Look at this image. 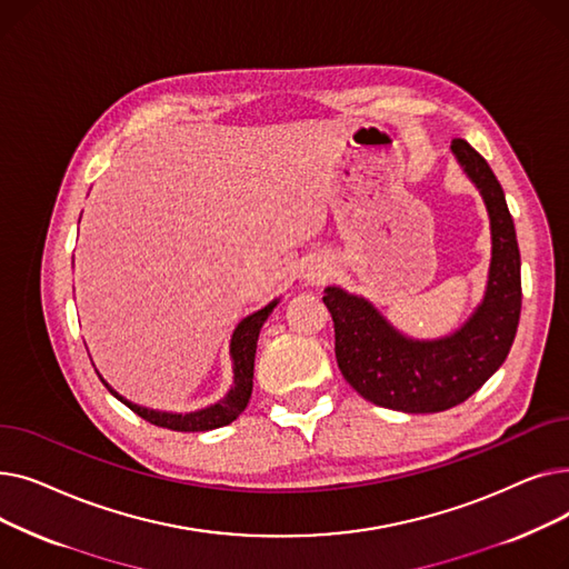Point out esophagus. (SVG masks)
Wrapping results in <instances>:
<instances>
[{"mask_svg": "<svg viewBox=\"0 0 569 569\" xmlns=\"http://www.w3.org/2000/svg\"><path fill=\"white\" fill-rule=\"evenodd\" d=\"M330 264L327 262H313V264H309V269H307V279L311 281V283H322L327 277H330Z\"/></svg>", "mask_w": 569, "mask_h": 569, "instance_id": "esophagus-1", "label": "esophagus"}]
</instances>
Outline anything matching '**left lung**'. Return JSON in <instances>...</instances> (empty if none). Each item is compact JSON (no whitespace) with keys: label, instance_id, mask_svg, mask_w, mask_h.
<instances>
[{"label":"left lung","instance_id":"left-lung-1","mask_svg":"<svg viewBox=\"0 0 569 569\" xmlns=\"http://www.w3.org/2000/svg\"><path fill=\"white\" fill-rule=\"evenodd\" d=\"M463 170L482 191L493 234L489 288L482 307L452 337L410 341L395 332L362 297L327 288L322 302L335 320V352L343 378L367 401L403 412H440L463 403L498 371L521 316V256L510 209L489 163L452 140Z\"/></svg>","mask_w":569,"mask_h":569}]
</instances>
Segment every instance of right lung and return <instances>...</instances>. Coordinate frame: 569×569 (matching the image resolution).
<instances>
[{
	"mask_svg": "<svg viewBox=\"0 0 569 569\" xmlns=\"http://www.w3.org/2000/svg\"><path fill=\"white\" fill-rule=\"evenodd\" d=\"M277 302L267 305L264 309H260L258 313L244 318L242 322L237 325V330L232 335V343H230V352H232V365H234V385L232 390L228 392L226 399H221L219 403L209 406L204 410L198 412H189V415H172V412H157V410H147L140 406H133L131 401L119 397L108 382H103L110 395H114L124 406H129L136 415H140L142 420H147L149 425H157L170 431H209V429H219L230 425L232 420H237L242 410L247 408L249 399H251V390H253V360H256V341L260 335V327L267 320V316L274 311Z\"/></svg>",
	"mask_w": 569,
	"mask_h": 569,
	"instance_id": "add662e5",
	"label": "right lung"
}]
</instances>
